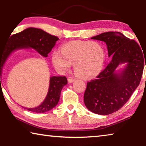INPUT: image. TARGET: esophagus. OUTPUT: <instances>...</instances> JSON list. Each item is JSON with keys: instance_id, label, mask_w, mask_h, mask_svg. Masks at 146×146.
I'll use <instances>...</instances> for the list:
<instances>
[{"instance_id": "1", "label": "esophagus", "mask_w": 146, "mask_h": 146, "mask_svg": "<svg viewBox=\"0 0 146 146\" xmlns=\"http://www.w3.org/2000/svg\"><path fill=\"white\" fill-rule=\"evenodd\" d=\"M75 80V78H74L73 77H71V76H69V77L68 78V81L69 83H72Z\"/></svg>"}]
</instances>
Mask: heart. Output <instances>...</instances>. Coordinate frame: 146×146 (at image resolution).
Here are the masks:
<instances>
[{"label":"heart","instance_id":"b5f03b06","mask_svg":"<svg viewBox=\"0 0 146 146\" xmlns=\"http://www.w3.org/2000/svg\"><path fill=\"white\" fill-rule=\"evenodd\" d=\"M104 60V50L97 42H69L61 47V52L55 51L51 55L52 63L56 70L64 72L74 64L75 73L82 78L97 75L102 70Z\"/></svg>","mask_w":146,"mask_h":146}]
</instances>
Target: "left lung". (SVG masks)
<instances>
[{"label": "left lung", "instance_id": "1", "mask_svg": "<svg viewBox=\"0 0 146 146\" xmlns=\"http://www.w3.org/2000/svg\"><path fill=\"white\" fill-rule=\"evenodd\" d=\"M91 38L104 42L112 60L96 79L88 82L84 102L91 112L110 115L120 110L139 85L145 56L134 40L120 32H106ZM122 64L124 67L118 69Z\"/></svg>", "mask_w": 146, "mask_h": 146}]
</instances>
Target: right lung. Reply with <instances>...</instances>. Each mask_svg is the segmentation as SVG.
Instances as JSON below:
<instances>
[{"label":"right lung","mask_w":146,"mask_h":146,"mask_svg":"<svg viewBox=\"0 0 146 146\" xmlns=\"http://www.w3.org/2000/svg\"><path fill=\"white\" fill-rule=\"evenodd\" d=\"M58 39L57 36L51 35L42 29L35 28H28L11 36L8 40L9 44L5 46L2 52L0 51V83L2 70L12 53L20 49H32L40 55L47 57ZM67 84L66 76H51L48 93L43 102L35 108L22 107L29 111L36 113H45L52 110L57 105L61 90Z\"/></svg>","instance_id":"right-lung-1"}]
</instances>
